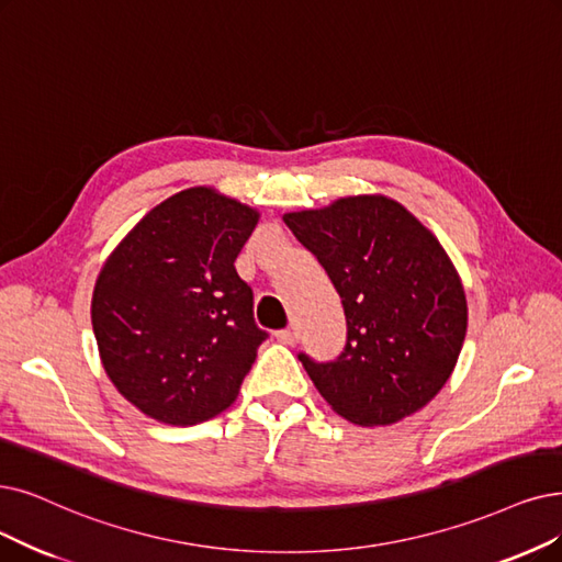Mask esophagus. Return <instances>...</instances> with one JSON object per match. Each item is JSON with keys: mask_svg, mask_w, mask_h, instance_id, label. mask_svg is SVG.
I'll use <instances>...</instances> for the list:
<instances>
[{"mask_svg": "<svg viewBox=\"0 0 562 562\" xmlns=\"http://www.w3.org/2000/svg\"><path fill=\"white\" fill-rule=\"evenodd\" d=\"M277 339H279L281 344L295 346V344L300 341V331H297V327H288V329H281V331H277Z\"/></svg>", "mask_w": 562, "mask_h": 562, "instance_id": "obj_1", "label": "esophagus"}]
</instances>
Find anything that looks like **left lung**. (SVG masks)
I'll return each mask as SVG.
<instances>
[{
	"label": "left lung",
	"mask_w": 562,
	"mask_h": 562,
	"mask_svg": "<svg viewBox=\"0 0 562 562\" xmlns=\"http://www.w3.org/2000/svg\"><path fill=\"white\" fill-rule=\"evenodd\" d=\"M341 297L346 346L331 362L300 352L341 417L387 426L424 408L452 375L468 306L440 241L396 200L341 198L283 216Z\"/></svg>",
	"instance_id": "8db88e82"
}]
</instances>
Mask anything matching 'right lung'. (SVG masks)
Listing matches in <instances>:
<instances>
[{
    "mask_svg": "<svg viewBox=\"0 0 562 562\" xmlns=\"http://www.w3.org/2000/svg\"><path fill=\"white\" fill-rule=\"evenodd\" d=\"M258 212L207 187L145 214L105 260L92 327L120 394L147 417L187 426L226 411L267 331L235 260Z\"/></svg>",
    "mask_w": 562,
    "mask_h": 562,
    "instance_id": "1",
    "label": "right lung"
}]
</instances>
